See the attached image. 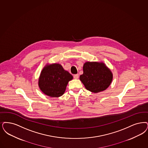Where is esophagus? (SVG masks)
Masks as SVG:
<instances>
[{"label":"esophagus","mask_w":148,"mask_h":148,"mask_svg":"<svg viewBox=\"0 0 148 148\" xmlns=\"http://www.w3.org/2000/svg\"><path fill=\"white\" fill-rule=\"evenodd\" d=\"M78 77H79V74H78L74 75V78L75 79H77Z\"/></svg>","instance_id":"34e87169"}]
</instances>
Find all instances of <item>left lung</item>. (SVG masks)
I'll return each instance as SVG.
<instances>
[{
  "instance_id": "obj_1",
  "label": "left lung",
  "mask_w": 148,
  "mask_h": 148,
  "mask_svg": "<svg viewBox=\"0 0 148 148\" xmlns=\"http://www.w3.org/2000/svg\"><path fill=\"white\" fill-rule=\"evenodd\" d=\"M113 74L102 62H86L83 65V74L80 80L85 88L91 92L97 93L104 91L112 81Z\"/></svg>"
}]
</instances>
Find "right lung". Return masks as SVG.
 <instances>
[{
    "label": "right lung",
    "instance_id": "add662e5",
    "mask_svg": "<svg viewBox=\"0 0 148 148\" xmlns=\"http://www.w3.org/2000/svg\"><path fill=\"white\" fill-rule=\"evenodd\" d=\"M73 78L71 74L60 64H47L40 74L38 86L45 95L58 97L64 94L68 83Z\"/></svg>",
    "mask_w": 148,
    "mask_h": 148
}]
</instances>
